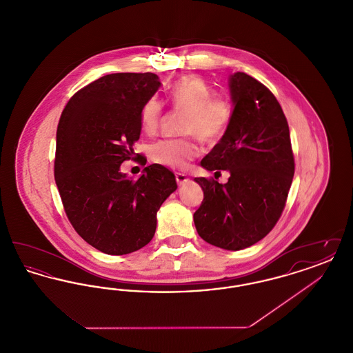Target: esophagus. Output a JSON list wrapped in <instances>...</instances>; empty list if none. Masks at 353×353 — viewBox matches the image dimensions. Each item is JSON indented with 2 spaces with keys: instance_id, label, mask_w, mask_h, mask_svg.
I'll return each instance as SVG.
<instances>
[{
  "instance_id": "1",
  "label": "esophagus",
  "mask_w": 353,
  "mask_h": 353,
  "mask_svg": "<svg viewBox=\"0 0 353 353\" xmlns=\"http://www.w3.org/2000/svg\"><path fill=\"white\" fill-rule=\"evenodd\" d=\"M176 181L179 185H184L189 181V179L186 177V174H184V173H176Z\"/></svg>"
}]
</instances>
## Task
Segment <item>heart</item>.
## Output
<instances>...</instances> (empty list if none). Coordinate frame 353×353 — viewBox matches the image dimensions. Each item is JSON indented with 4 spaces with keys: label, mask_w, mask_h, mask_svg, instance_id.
<instances>
[{
    "label": "heart",
    "mask_w": 353,
    "mask_h": 353,
    "mask_svg": "<svg viewBox=\"0 0 353 353\" xmlns=\"http://www.w3.org/2000/svg\"><path fill=\"white\" fill-rule=\"evenodd\" d=\"M176 112L186 115L185 134H194L202 143L213 144L226 134L232 121V105L226 98L213 94L210 84L201 77H184L169 87L167 97ZM163 120V105L150 99L140 111V125L145 134H153ZM199 153L193 139L161 140L150 150L152 160L172 169H184Z\"/></svg>",
    "instance_id": "heart-1"
}]
</instances>
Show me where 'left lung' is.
<instances>
[{"instance_id": "1", "label": "left lung", "mask_w": 353, "mask_h": 353, "mask_svg": "<svg viewBox=\"0 0 353 353\" xmlns=\"http://www.w3.org/2000/svg\"><path fill=\"white\" fill-rule=\"evenodd\" d=\"M234 105L230 125L201 161L206 170H229L226 184L196 177L203 190L193 219L208 243L242 250L272 230L285 209L295 163L283 110L266 85L245 72L229 79Z\"/></svg>"}]
</instances>
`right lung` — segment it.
<instances>
[{"mask_svg": "<svg viewBox=\"0 0 353 353\" xmlns=\"http://www.w3.org/2000/svg\"><path fill=\"white\" fill-rule=\"evenodd\" d=\"M160 85L152 72L104 75L74 94L59 119L54 176L65 212L87 243L110 255L150 243L157 210L177 189L160 164L137 180L120 172L134 154L140 111Z\"/></svg>", "mask_w": 353, "mask_h": 353, "instance_id": "add662e5", "label": "right lung"}]
</instances>
